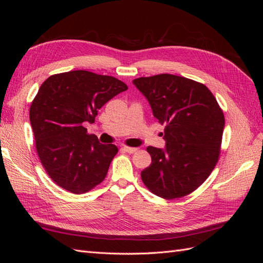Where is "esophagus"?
Returning <instances> with one entry per match:
<instances>
[{
  "label": "esophagus",
  "instance_id": "esophagus-1",
  "mask_svg": "<svg viewBox=\"0 0 263 263\" xmlns=\"http://www.w3.org/2000/svg\"><path fill=\"white\" fill-rule=\"evenodd\" d=\"M122 149L125 151V153H128V154H134L135 151H137V148H135V147H127V146H124Z\"/></svg>",
  "mask_w": 263,
  "mask_h": 263
}]
</instances>
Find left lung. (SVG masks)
I'll return each instance as SVG.
<instances>
[{
	"instance_id": "8db88e82",
	"label": "left lung",
	"mask_w": 263,
	"mask_h": 263,
	"mask_svg": "<svg viewBox=\"0 0 263 263\" xmlns=\"http://www.w3.org/2000/svg\"><path fill=\"white\" fill-rule=\"evenodd\" d=\"M133 83L159 123L165 125V147L147 148L151 164L141 171V180L165 200L185 196L217 163L225 126L222 110L208 87L191 79L164 73Z\"/></svg>"
}]
</instances>
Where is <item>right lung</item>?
I'll return each mask as SVG.
<instances>
[{
	"mask_svg": "<svg viewBox=\"0 0 263 263\" xmlns=\"http://www.w3.org/2000/svg\"><path fill=\"white\" fill-rule=\"evenodd\" d=\"M127 85L114 77L76 70L49 77L29 109L37 154L51 180L71 193L82 194L105 179L117 154L87 134L99 109Z\"/></svg>",
	"mask_w": 263,
	"mask_h": 263,
	"instance_id": "1",
	"label": "right lung"
}]
</instances>
